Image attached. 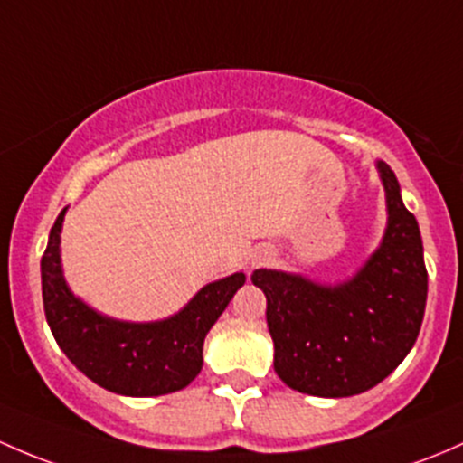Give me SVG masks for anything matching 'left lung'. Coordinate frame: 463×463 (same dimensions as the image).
Masks as SVG:
<instances>
[{
  "label": "left lung",
  "mask_w": 463,
  "mask_h": 463,
  "mask_svg": "<svg viewBox=\"0 0 463 463\" xmlns=\"http://www.w3.org/2000/svg\"><path fill=\"white\" fill-rule=\"evenodd\" d=\"M376 169L388 227L350 280L321 285L288 271L251 274L267 298L276 374L303 394L338 399L374 388L406 359L421 330L428 297L421 233L394 171L381 160Z\"/></svg>",
  "instance_id": "8db88e82"
}]
</instances>
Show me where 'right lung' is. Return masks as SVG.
<instances>
[{
    "label": "right lung",
    "mask_w": 463,
    "mask_h": 463,
    "mask_svg": "<svg viewBox=\"0 0 463 463\" xmlns=\"http://www.w3.org/2000/svg\"><path fill=\"white\" fill-rule=\"evenodd\" d=\"M61 222L64 212L51 227L42 256L46 321L61 352L93 383L125 397H158L187 388L203 368L204 336L245 285V274L204 285L165 321H116L75 298L66 285L60 260Z\"/></svg>",
    "instance_id": "obj_1"
}]
</instances>
